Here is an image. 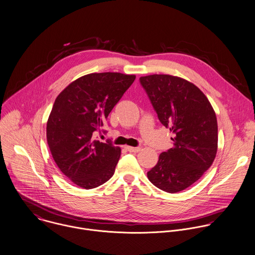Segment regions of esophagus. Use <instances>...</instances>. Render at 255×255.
Segmentation results:
<instances>
[{
    "label": "esophagus",
    "mask_w": 255,
    "mask_h": 255,
    "mask_svg": "<svg viewBox=\"0 0 255 255\" xmlns=\"http://www.w3.org/2000/svg\"><path fill=\"white\" fill-rule=\"evenodd\" d=\"M126 149L129 152H138L140 150V147H131V146H126Z\"/></svg>",
    "instance_id": "obj_1"
}]
</instances>
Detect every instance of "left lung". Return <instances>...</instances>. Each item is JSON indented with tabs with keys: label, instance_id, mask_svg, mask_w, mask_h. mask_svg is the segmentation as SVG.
I'll return each instance as SVG.
<instances>
[{
	"label": "left lung",
	"instance_id": "8db88e82",
	"mask_svg": "<svg viewBox=\"0 0 255 255\" xmlns=\"http://www.w3.org/2000/svg\"><path fill=\"white\" fill-rule=\"evenodd\" d=\"M160 123L175 134L174 146L159 155L148 180L167 193L180 192L211 167L218 149V123L208 98L179 77L154 74L139 78Z\"/></svg>",
	"mask_w": 255,
	"mask_h": 255
}]
</instances>
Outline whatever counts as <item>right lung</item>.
Masks as SVG:
<instances>
[{"instance_id": "add662e5", "label": "right lung", "mask_w": 255, "mask_h": 255, "mask_svg": "<svg viewBox=\"0 0 255 255\" xmlns=\"http://www.w3.org/2000/svg\"><path fill=\"white\" fill-rule=\"evenodd\" d=\"M135 79L115 72L92 73L56 98L46 126L47 143L60 171L74 184L93 189L114 175L121 148L94 139L113 108Z\"/></svg>"}]
</instances>
